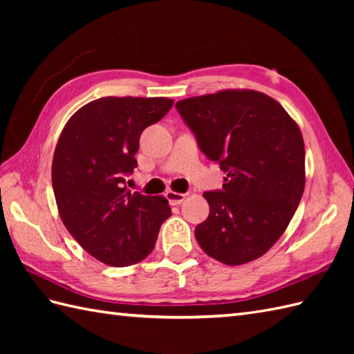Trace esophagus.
<instances>
[{"mask_svg":"<svg viewBox=\"0 0 354 354\" xmlns=\"http://www.w3.org/2000/svg\"><path fill=\"white\" fill-rule=\"evenodd\" d=\"M165 198H167V201L170 202V205H179V204H183V202H184L185 194L169 190V192H165Z\"/></svg>","mask_w":354,"mask_h":354,"instance_id":"1","label":"esophagus"}]
</instances>
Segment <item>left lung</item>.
Returning <instances> with one entry per match:
<instances>
[{
	"instance_id": "left-lung-1",
	"label": "left lung",
	"mask_w": 354,
	"mask_h": 354,
	"mask_svg": "<svg viewBox=\"0 0 354 354\" xmlns=\"http://www.w3.org/2000/svg\"><path fill=\"white\" fill-rule=\"evenodd\" d=\"M199 149L227 173L205 192L207 221L194 236L209 257L239 266L261 257L288 228L306 184L301 131L280 103L254 89L179 100Z\"/></svg>"
}]
</instances>
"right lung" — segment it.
I'll return each instance as SVG.
<instances>
[{
	"instance_id": "obj_1",
	"label": "right lung",
	"mask_w": 354,
	"mask_h": 354,
	"mask_svg": "<svg viewBox=\"0 0 354 354\" xmlns=\"http://www.w3.org/2000/svg\"><path fill=\"white\" fill-rule=\"evenodd\" d=\"M165 97H102L66 122L51 165L59 216L77 243L104 265L123 268L152 252L169 201L131 192L140 135L167 114Z\"/></svg>"
}]
</instances>
